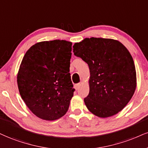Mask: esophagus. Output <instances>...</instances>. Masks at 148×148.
Returning a JSON list of instances; mask_svg holds the SVG:
<instances>
[{
    "mask_svg": "<svg viewBox=\"0 0 148 148\" xmlns=\"http://www.w3.org/2000/svg\"><path fill=\"white\" fill-rule=\"evenodd\" d=\"M81 85H82L81 83H78V84H77L75 85V88L76 90H78V89L79 88V87L81 86Z\"/></svg>",
    "mask_w": 148,
    "mask_h": 148,
    "instance_id": "esophagus-1",
    "label": "esophagus"
}]
</instances>
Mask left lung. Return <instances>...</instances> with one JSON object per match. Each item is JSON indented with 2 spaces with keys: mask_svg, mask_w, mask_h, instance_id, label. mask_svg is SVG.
<instances>
[{
  "mask_svg": "<svg viewBox=\"0 0 148 148\" xmlns=\"http://www.w3.org/2000/svg\"><path fill=\"white\" fill-rule=\"evenodd\" d=\"M73 48L90 70V90L84 98L87 108L101 118L117 114L130 101L136 86L130 52L116 40L93 37L75 43Z\"/></svg>",
  "mask_w": 148,
  "mask_h": 148,
  "instance_id": "obj_1",
  "label": "left lung"
}]
</instances>
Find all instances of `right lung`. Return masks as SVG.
Masks as SVG:
<instances>
[{"label":"right lung","instance_id":"1","mask_svg":"<svg viewBox=\"0 0 148 148\" xmlns=\"http://www.w3.org/2000/svg\"><path fill=\"white\" fill-rule=\"evenodd\" d=\"M72 42H38L24 56L17 75L20 95L38 117L53 121L68 110L73 96L69 73Z\"/></svg>","mask_w":148,"mask_h":148}]
</instances>
